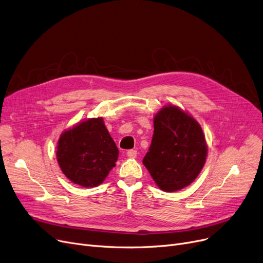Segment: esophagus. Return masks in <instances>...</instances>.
I'll list each match as a JSON object with an SVG mask.
<instances>
[{
  "label": "esophagus",
  "mask_w": 263,
  "mask_h": 263,
  "mask_svg": "<svg viewBox=\"0 0 263 263\" xmlns=\"http://www.w3.org/2000/svg\"><path fill=\"white\" fill-rule=\"evenodd\" d=\"M136 155H138V152H136L135 149H130V151H128V153H127V156H128L129 158H136Z\"/></svg>",
  "instance_id": "obj_1"
}]
</instances>
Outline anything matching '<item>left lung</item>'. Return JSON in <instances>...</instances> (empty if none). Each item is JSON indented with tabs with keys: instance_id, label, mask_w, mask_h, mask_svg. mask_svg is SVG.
I'll return each mask as SVG.
<instances>
[{
	"instance_id": "1",
	"label": "left lung",
	"mask_w": 263,
	"mask_h": 263,
	"mask_svg": "<svg viewBox=\"0 0 263 263\" xmlns=\"http://www.w3.org/2000/svg\"><path fill=\"white\" fill-rule=\"evenodd\" d=\"M208 156L201 125L177 106L163 107L154 118V135L143 163L166 192L187 187L200 174Z\"/></svg>"
}]
</instances>
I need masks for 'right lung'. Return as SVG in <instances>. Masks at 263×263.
Segmentation results:
<instances>
[{
  "label": "right lung",
  "mask_w": 263,
  "mask_h": 263,
  "mask_svg": "<svg viewBox=\"0 0 263 263\" xmlns=\"http://www.w3.org/2000/svg\"><path fill=\"white\" fill-rule=\"evenodd\" d=\"M57 148L63 174L85 188L102 184L119 155L103 118H91L64 131Z\"/></svg>",
  "instance_id": "add662e5"
}]
</instances>
